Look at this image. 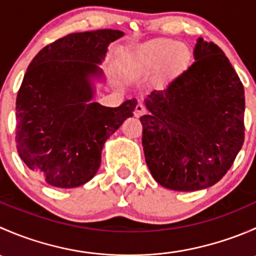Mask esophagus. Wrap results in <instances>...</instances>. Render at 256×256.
Masks as SVG:
<instances>
[{
    "mask_svg": "<svg viewBox=\"0 0 256 256\" xmlns=\"http://www.w3.org/2000/svg\"><path fill=\"white\" fill-rule=\"evenodd\" d=\"M147 112V109H146V106H144V104H138L136 105V108H135V116L136 118H140V116H142V115H144V114Z\"/></svg>",
    "mask_w": 256,
    "mask_h": 256,
    "instance_id": "obj_1",
    "label": "esophagus"
}]
</instances>
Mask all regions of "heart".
Wrapping results in <instances>:
<instances>
[{
  "mask_svg": "<svg viewBox=\"0 0 256 256\" xmlns=\"http://www.w3.org/2000/svg\"><path fill=\"white\" fill-rule=\"evenodd\" d=\"M188 50L184 46L174 40H161L147 44L138 52V62L144 68H156L167 59L170 70H178L188 59Z\"/></svg>",
  "mask_w": 256,
  "mask_h": 256,
  "instance_id": "obj_1",
  "label": "heart"
}]
</instances>
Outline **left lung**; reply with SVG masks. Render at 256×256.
Returning <instances> with one entry per match:
<instances>
[{"mask_svg":"<svg viewBox=\"0 0 256 256\" xmlns=\"http://www.w3.org/2000/svg\"><path fill=\"white\" fill-rule=\"evenodd\" d=\"M194 63L146 100L144 158L152 177L180 192L216 184L244 144V86L228 58L200 38Z\"/></svg>","mask_w":256,"mask_h":256,"instance_id":"left-lung-1","label":"left lung"}]
</instances>
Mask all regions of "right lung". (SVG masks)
Instances as JSON below:
<instances>
[{
    "label": "right lung",
    "instance_id": "1",
    "mask_svg": "<svg viewBox=\"0 0 256 256\" xmlns=\"http://www.w3.org/2000/svg\"><path fill=\"white\" fill-rule=\"evenodd\" d=\"M116 30L72 33L46 46L33 58L16 100V147L26 166L46 182L73 188L92 180L102 164L104 142L134 115L138 100L118 108L92 102L90 76Z\"/></svg>",
    "mask_w": 256,
    "mask_h": 256
}]
</instances>
